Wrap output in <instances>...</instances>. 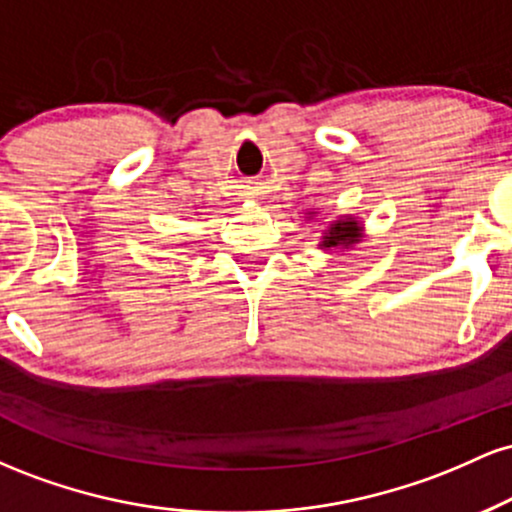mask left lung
<instances>
[{
  "label": "left lung",
  "mask_w": 512,
  "mask_h": 512,
  "mask_svg": "<svg viewBox=\"0 0 512 512\" xmlns=\"http://www.w3.org/2000/svg\"><path fill=\"white\" fill-rule=\"evenodd\" d=\"M361 236V226L356 221H339L332 223L330 233L322 238V248H337V245H351Z\"/></svg>",
  "instance_id": "obj_1"
}]
</instances>
